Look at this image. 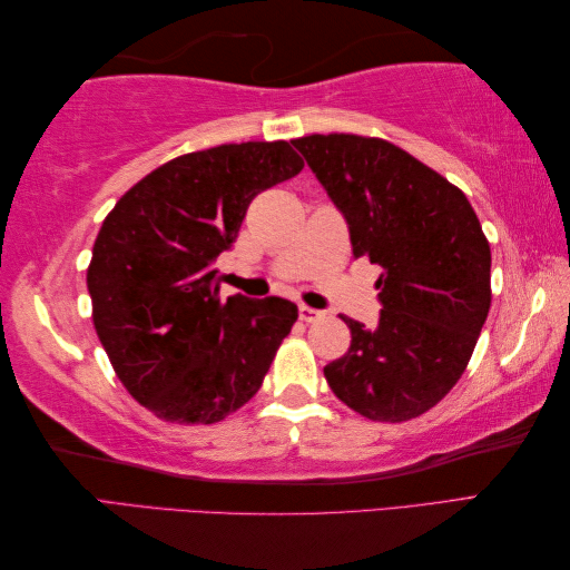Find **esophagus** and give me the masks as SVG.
<instances>
[{
  "label": "esophagus",
  "mask_w": 570,
  "mask_h": 570,
  "mask_svg": "<svg viewBox=\"0 0 570 570\" xmlns=\"http://www.w3.org/2000/svg\"><path fill=\"white\" fill-rule=\"evenodd\" d=\"M321 316H323V311H318V308H311L306 304L298 306V318L304 323H313V321H318Z\"/></svg>",
  "instance_id": "34e87169"
}]
</instances>
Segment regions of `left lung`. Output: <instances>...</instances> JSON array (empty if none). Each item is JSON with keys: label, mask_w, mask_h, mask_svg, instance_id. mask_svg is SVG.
Listing matches in <instances>:
<instances>
[{"label": "left lung", "mask_w": 570, "mask_h": 570, "mask_svg": "<svg viewBox=\"0 0 570 570\" xmlns=\"http://www.w3.org/2000/svg\"><path fill=\"white\" fill-rule=\"evenodd\" d=\"M343 213L355 257L382 266L380 323L341 316L353 341L323 367L333 394L372 421L426 414L465 372L490 313V242L465 193L392 141H292Z\"/></svg>", "instance_id": "left-lung-1"}]
</instances>
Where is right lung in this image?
I'll list each match as a JSON object with an SVG mask.
<instances>
[{
    "label": "right lung",
    "instance_id": "obj_1",
    "mask_svg": "<svg viewBox=\"0 0 570 570\" xmlns=\"http://www.w3.org/2000/svg\"><path fill=\"white\" fill-rule=\"evenodd\" d=\"M288 141L176 156L117 200L88 266L92 323L119 382L154 416L217 423L259 392L298 318L278 296H223L213 262L257 193L294 178Z\"/></svg>",
    "mask_w": 570,
    "mask_h": 570
}]
</instances>
